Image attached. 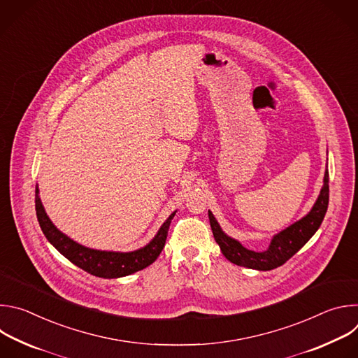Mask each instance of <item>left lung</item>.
<instances>
[{
  "mask_svg": "<svg viewBox=\"0 0 358 358\" xmlns=\"http://www.w3.org/2000/svg\"><path fill=\"white\" fill-rule=\"evenodd\" d=\"M329 207V170L324 171V180L322 191L315 202L313 208L310 213L303 217L301 220L296 221L282 232L276 234L271 245L264 252H255L249 250L245 246H242L241 242L236 239L228 236L220 227L218 221L213 215L211 211H208V218L211 224V229L214 234V238L217 243L220 245L224 257L243 268L257 269V271H272L278 266H282L286 261H289L293 255L304 246L316 231L320 228L323 218L326 215Z\"/></svg>",
  "mask_w": 358,
  "mask_h": 358,
  "instance_id": "obj_1",
  "label": "left lung"
}]
</instances>
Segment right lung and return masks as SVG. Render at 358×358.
<instances>
[{"label": "right lung", "mask_w": 358, "mask_h": 358, "mask_svg": "<svg viewBox=\"0 0 358 358\" xmlns=\"http://www.w3.org/2000/svg\"><path fill=\"white\" fill-rule=\"evenodd\" d=\"M35 210L39 227L46 236V239L52 243L62 255L69 259L73 265L83 269L85 272L105 279H115L131 275L138 272L155 262L162 253L167 232L171 224V220L176 215V211L167 218L162 225L157 235L152 238L145 246L133 250V252H113V250H97L86 248L65 234H62L46 215L43 206L39 198L38 185L35 188Z\"/></svg>", "instance_id": "1"}]
</instances>
